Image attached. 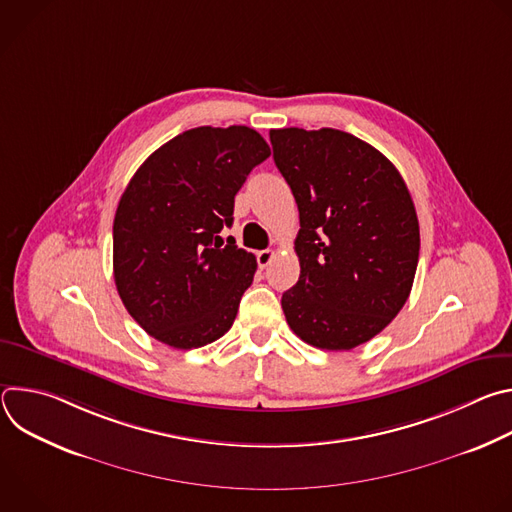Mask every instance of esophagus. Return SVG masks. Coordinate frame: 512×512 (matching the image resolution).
<instances>
[{"label":"esophagus","mask_w":512,"mask_h":512,"mask_svg":"<svg viewBox=\"0 0 512 512\" xmlns=\"http://www.w3.org/2000/svg\"><path fill=\"white\" fill-rule=\"evenodd\" d=\"M273 255H275V251H271V249H263V251H257V265L261 267V269H265L269 263H271V259H273Z\"/></svg>","instance_id":"1"}]
</instances>
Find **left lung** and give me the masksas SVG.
<instances>
[{
	"instance_id": "8db88e82",
	"label": "left lung",
	"mask_w": 512,
	"mask_h": 512,
	"mask_svg": "<svg viewBox=\"0 0 512 512\" xmlns=\"http://www.w3.org/2000/svg\"><path fill=\"white\" fill-rule=\"evenodd\" d=\"M273 160L300 210V279L281 298L289 328L324 350L369 342L405 306L419 223L397 168L346 131L271 129Z\"/></svg>"
}]
</instances>
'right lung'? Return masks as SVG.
Returning a JSON list of instances; mask_svg holds the SVG:
<instances>
[{"instance_id":"1","label":"right lung","mask_w":512,"mask_h":512,"mask_svg":"<svg viewBox=\"0 0 512 512\" xmlns=\"http://www.w3.org/2000/svg\"><path fill=\"white\" fill-rule=\"evenodd\" d=\"M269 156L251 127L206 125L164 143L129 180L113 221V275L123 306L156 340L188 350L233 326L257 261L218 233Z\"/></svg>"}]
</instances>
